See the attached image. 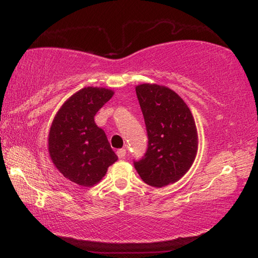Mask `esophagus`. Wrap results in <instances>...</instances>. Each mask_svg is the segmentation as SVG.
<instances>
[{"mask_svg": "<svg viewBox=\"0 0 258 258\" xmlns=\"http://www.w3.org/2000/svg\"><path fill=\"white\" fill-rule=\"evenodd\" d=\"M117 156H118L120 159H124L126 157V149H118V150H117Z\"/></svg>", "mask_w": 258, "mask_h": 258, "instance_id": "34e87169", "label": "esophagus"}]
</instances>
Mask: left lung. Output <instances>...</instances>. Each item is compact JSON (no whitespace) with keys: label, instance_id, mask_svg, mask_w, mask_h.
Listing matches in <instances>:
<instances>
[{"label":"left lung","instance_id":"8db88e82","mask_svg":"<svg viewBox=\"0 0 258 258\" xmlns=\"http://www.w3.org/2000/svg\"><path fill=\"white\" fill-rule=\"evenodd\" d=\"M145 118L148 148L141 159L133 160L140 177L151 186L176 182L189 171L198 148L197 128L185 102L165 86H137Z\"/></svg>","mask_w":258,"mask_h":258}]
</instances>
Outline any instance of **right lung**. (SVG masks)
Instances as JSON below:
<instances>
[{"mask_svg": "<svg viewBox=\"0 0 258 258\" xmlns=\"http://www.w3.org/2000/svg\"><path fill=\"white\" fill-rule=\"evenodd\" d=\"M103 87H84L56 113L49 133V152L55 167L68 180L92 186L118 159L107 135L94 121L95 113L112 97Z\"/></svg>", "mask_w": 258, "mask_h": 258, "instance_id": "1", "label": "right lung"}]
</instances>
